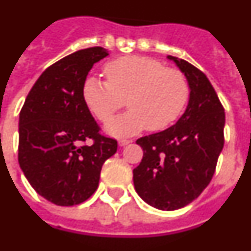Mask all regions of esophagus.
<instances>
[{"instance_id": "esophagus-1", "label": "esophagus", "mask_w": 251, "mask_h": 251, "mask_svg": "<svg viewBox=\"0 0 251 251\" xmlns=\"http://www.w3.org/2000/svg\"><path fill=\"white\" fill-rule=\"evenodd\" d=\"M130 143H131V140H127V139H120L119 140L120 147H125V145L130 144Z\"/></svg>"}]
</instances>
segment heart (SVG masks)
Returning <instances> with one entry per match:
<instances>
[{
	"mask_svg": "<svg viewBox=\"0 0 251 251\" xmlns=\"http://www.w3.org/2000/svg\"><path fill=\"white\" fill-rule=\"evenodd\" d=\"M104 74L107 80H85L83 97L90 112L102 122L110 120L126 100L129 111L106 125L107 134L116 138L132 136L148 127L165 130L180 117L190 96L182 71L145 56L109 61Z\"/></svg>",
	"mask_w": 251,
	"mask_h": 251,
	"instance_id": "heart-1",
	"label": "heart"
}]
</instances>
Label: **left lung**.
<instances>
[{"mask_svg":"<svg viewBox=\"0 0 251 251\" xmlns=\"http://www.w3.org/2000/svg\"><path fill=\"white\" fill-rule=\"evenodd\" d=\"M167 58L186 76L189 103L174 126L136 140L144 154L132 178L145 203L175 210L197 199L213 177L225 143V109L205 74L185 60Z\"/></svg>","mask_w":251,"mask_h":251,"instance_id":"obj_1","label":"left lung"}]
</instances>
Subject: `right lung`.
Here are the masks:
<instances>
[{
    "label": "right lung",
    "instance_id": "right-lung-1",
    "mask_svg": "<svg viewBox=\"0 0 251 251\" xmlns=\"http://www.w3.org/2000/svg\"><path fill=\"white\" fill-rule=\"evenodd\" d=\"M108 56L102 47L61 58L38 77L19 116V165L29 184L50 203L70 207L93 195L103 163L117 151L83 97L86 75ZM88 138L92 146L83 145Z\"/></svg>",
    "mask_w": 251,
    "mask_h": 251
}]
</instances>
